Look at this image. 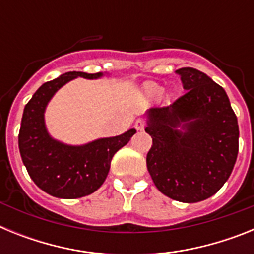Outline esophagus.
I'll list each match as a JSON object with an SVG mask.
<instances>
[{
  "label": "esophagus",
  "instance_id": "esophagus-1",
  "mask_svg": "<svg viewBox=\"0 0 254 254\" xmlns=\"http://www.w3.org/2000/svg\"><path fill=\"white\" fill-rule=\"evenodd\" d=\"M145 126H146V122L143 120H141V118H138V120L134 122V128L137 129V131H142V129L145 128Z\"/></svg>",
  "mask_w": 254,
  "mask_h": 254
}]
</instances>
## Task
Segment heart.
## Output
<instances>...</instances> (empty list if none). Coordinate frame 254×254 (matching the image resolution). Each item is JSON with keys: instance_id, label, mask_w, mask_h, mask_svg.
<instances>
[{"instance_id": "1", "label": "heart", "mask_w": 254, "mask_h": 254, "mask_svg": "<svg viewBox=\"0 0 254 254\" xmlns=\"http://www.w3.org/2000/svg\"><path fill=\"white\" fill-rule=\"evenodd\" d=\"M146 95L149 96V98H158V96H160L161 94H163V87L159 86L158 84H150L146 86Z\"/></svg>"}]
</instances>
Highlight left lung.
Here are the masks:
<instances>
[{
    "mask_svg": "<svg viewBox=\"0 0 254 254\" xmlns=\"http://www.w3.org/2000/svg\"><path fill=\"white\" fill-rule=\"evenodd\" d=\"M186 94L146 112L147 170L161 193L194 203L214 196L237 161L239 127L223 87L193 67L177 69Z\"/></svg>",
    "mask_w": 254,
    "mask_h": 254,
    "instance_id": "8db88e82",
    "label": "left lung"
}]
</instances>
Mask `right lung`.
<instances>
[{
	"instance_id": "1",
	"label": "right lung",
	"mask_w": 254,
	"mask_h": 254,
	"mask_svg": "<svg viewBox=\"0 0 254 254\" xmlns=\"http://www.w3.org/2000/svg\"><path fill=\"white\" fill-rule=\"evenodd\" d=\"M107 72H66L46 82L24 108L19 132L22 163L35 185L58 198H80L104 183L113 155L136 133L131 128L114 137H102L82 145H69L52 137L46 125V109L55 94L77 77L98 80Z\"/></svg>"
}]
</instances>
